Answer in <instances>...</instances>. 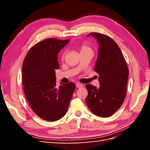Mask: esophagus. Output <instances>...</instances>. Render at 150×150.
<instances>
[{"label":"esophagus","instance_id":"obj_1","mask_svg":"<svg viewBox=\"0 0 150 150\" xmlns=\"http://www.w3.org/2000/svg\"><path fill=\"white\" fill-rule=\"evenodd\" d=\"M76 87L78 88L83 87V84H81V83H77L76 84Z\"/></svg>","mask_w":150,"mask_h":150}]
</instances>
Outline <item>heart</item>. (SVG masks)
<instances>
[{"label":"heart","mask_w":150,"mask_h":150,"mask_svg":"<svg viewBox=\"0 0 150 150\" xmlns=\"http://www.w3.org/2000/svg\"><path fill=\"white\" fill-rule=\"evenodd\" d=\"M87 51H92L91 49L90 48V47L88 46V45L86 44H83L82 46H81V48H80V52H87ZM64 54H63L62 56V58L64 57Z\"/></svg>","instance_id":"1"}]
</instances>
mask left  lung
<instances>
[{
  "label": "left lung",
  "instance_id": "obj_1",
  "mask_svg": "<svg viewBox=\"0 0 150 150\" xmlns=\"http://www.w3.org/2000/svg\"><path fill=\"white\" fill-rule=\"evenodd\" d=\"M97 40L98 55L94 70L99 74V88L86 85L88 94L86 102L93 114L106 117L119 110L126 94L129 71L117 44L111 38L99 33L88 34Z\"/></svg>",
  "mask_w": 150,
  "mask_h": 150
}]
</instances>
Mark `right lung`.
I'll return each mask as SVG.
<instances>
[{"label":"right lung","mask_w":150,"mask_h":150,"mask_svg":"<svg viewBox=\"0 0 150 150\" xmlns=\"http://www.w3.org/2000/svg\"><path fill=\"white\" fill-rule=\"evenodd\" d=\"M69 42L49 38L31 47L22 64L24 92L32 110L40 118L56 121L64 116L74 91V83L56 88L57 54Z\"/></svg>","instance_id":"right-lung-1"}]
</instances>
